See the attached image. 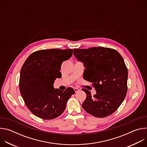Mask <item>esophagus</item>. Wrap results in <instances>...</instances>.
<instances>
[{
	"instance_id": "1",
	"label": "esophagus",
	"mask_w": 147,
	"mask_h": 147,
	"mask_svg": "<svg viewBox=\"0 0 147 147\" xmlns=\"http://www.w3.org/2000/svg\"><path fill=\"white\" fill-rule=\"evenodd\" d=\"M74 91L76 92H78L79 91H80V90L78 89V88H74Z\"/></svg>"
}]
</instances>
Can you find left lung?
I'll return each mask as SVG.
<instances>
[{"label":"left lung","mask_w":147,"mask_h":147,"mask_svg":"<svg viewBox=\"0 0 147 147\" xmlns=\"http://www.w3.org/2000/svg\"><path fill=\"white\" fill-rule=\"evenodd\" d=\"M73 54L86 68L83 78L93 83L96 92L92 96L90 91L82 89L87 94L82 107L98 117L112 114L127 91L128 71L122 56L117 51L104 47L74 49Z\"/></svg>","instance_id":"left-lung-1"}]
</instances>
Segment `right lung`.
<instances>
[{
	"label": "right lung",
	"instance_id": "right-lung-1",
	"mask_svg": "<svg viewBox=\"0 0 147 147\" xmlns=\"http://www.w3.org/2000/svg\"><path fill=\"white\" fill-rule=\"evenodd\" d=\"M73 49L40 50L30 55L20 71L19 88L27 107L36 116L50 120L57 117L66 109L74 90L61 91L53 87L60 78L63 61L71 57Z\"/></svg>",
	"mask_w": 147,
	"mask_h": 147
}]
</instances>
